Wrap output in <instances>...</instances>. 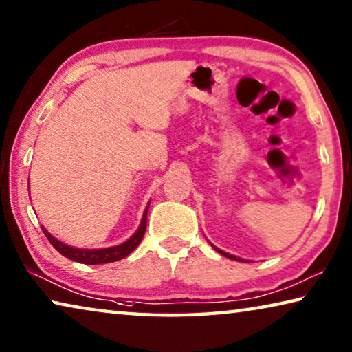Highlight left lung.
<instances>
[{
    "instance_id": "left-lung-1",
    "label": "left lung",
    "mask_w": 352,
    "mask_h": 352,
    "mask_svg": "<svg viewBox=\"0 0 352 352\" xmlns=\"http://www.w3.org/2000/svg\"><path fill=\"white\" fill-rule=\"evenodd\" d=\"M213 246V245H212ZM214 250L218 251L219 254H223V256H226V258H229V259H234V261H240V262H248V261H245V259H242V258H237V256H232V254H229V253H226V251H223V250H219V248H217V246H213Z\"/></svg>"
}]
</instances>
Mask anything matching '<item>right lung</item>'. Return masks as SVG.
Listing matches in <instances>:
<instances>
[{
    "instance_id": "obj_1",
    "label": "right lung",
    "mask_w": 352,
    "mask_h": 352,
    "mask_svg": "<svg viewBox=\"0 0 352 352\" xmlns=\"http://www.w3.org/2000/svg\"><path fill=\"white\" fill-rule=\"evenodd\" d=\"M148 207H150V204L146 206L144 217H142V221H140V226L138 230H135V234L133 235V237L126 240V242H123L122 245L109 246V248H99V250L76 248V246H69V245L60 242V240H56L50 232H47L45 228H42V230H44L45 237L49 239V242L54 245V248L58 251V253L65 256V258L76 261V262H80V264H87V265L109 264V262H115V261L126 258V256L133 253V251L138 248V245L142 242L145 229H146V213H148Z\"/></svg>"
}]
</instances>
